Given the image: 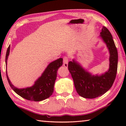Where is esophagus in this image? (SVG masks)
Here are the masks:
<instances>
[{"label":"esophagus","mask_w":126,"mask_h":126,"mask_svg":"<svg viewBox=\"0 0 126 126\" xmlns=\"http://www.w3.org/2000/svg\"><path fill=\"white\" fill-rule=\"evenodd\" d=\"M68 61H69V59H68L67 57H64L63 58V65L64 66L65 68L68 67Z\"/></svg>","instance_id":"1"}]
</instances>
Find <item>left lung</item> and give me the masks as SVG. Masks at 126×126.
<instances>
[{"instance_id": "left-lung-1", "label": "left lung", "mask_w": 126, "mask_h": 126, "mask_svg": "<svg viewBox=\"0 0 126 126\" xmlns=\"http://www.w3.org/2000/svg\"><path fill=\"white\" fill-rule=\"evenodd\" d=\"M101 37L110 52V68L107 72L98 76L92 75L73 60L68 63V70L73 79L77 92L85 98H95L104 94L111 88L116 77L118 66V52L112 34L103 27Z\"/></svg>"}]
</instances>
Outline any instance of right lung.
I'll use <instances>...</instances> for the list:
<instances>
[{"label":"right lung","instance_id":"obj_1","mask_svg":"<svg viewBox=\"0 0 126 126\" xmlns=\"http://www.w3.org/2000/svg\"><path fill=\"white\" fill-rule=\"evenodd\" d=\"M10 46L7 49L5 57V63L7 65V59L10 52ZM63 64V59L59 58L49 64L42 76L35 81L33 86L25 88L19 89L12 84L8 77L7 79L10 86L13 91L20 97L29 101H41L49 97L54 91L55 81L56 80L57 71Z\"/></svg>","mask_w":126,"mask_h":126}]
</instances>
